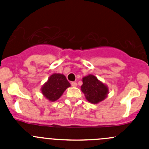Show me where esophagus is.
I'll return each instance as SVG.
<instances>
[{
    "label": "esophagus",
    "instance_id": "34e87169",
    "mask_svg": "<svg viewBox=\"0 0 149 149\" xmlns=\"http://www.w3.org/2000/svg\"><path fill=\"white\" fill-rule=\"evenodd\" d=\"M71 85H72V86H73V87H75V86H77V83H76V82H72V83H71Z\"/></svg>",
    "mask_w": 149,
    "mask_h": 149
}]
</instances>
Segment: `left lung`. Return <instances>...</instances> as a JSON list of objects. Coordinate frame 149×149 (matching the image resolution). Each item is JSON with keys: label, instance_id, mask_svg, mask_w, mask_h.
Segmentation results:
<instances>
[{"label": "left lung", "instance_id": "obj_1", "mask_svg": "<svg viewBox=\"0 0 149 149\" xmlns=\"http://www.w3.org/2000/svg\"><path fill=\"white\" fill-rule=\"evenodd\" d=\"M81 91L86 100L92 104H98L104 100L109 93L108 87L93 74L83 77Z\"/></svg>", "mask_w": 149, "mask_h": 149}]
</instances>
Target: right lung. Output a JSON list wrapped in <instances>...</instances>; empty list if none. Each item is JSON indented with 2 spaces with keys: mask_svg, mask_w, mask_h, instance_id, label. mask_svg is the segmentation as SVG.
Returning <instances> with one entry per match:
<instances>
[{
  "mask_svg": "<svg viewBox=\"0 0 149 149\" xmlns=\"http://www.w3.org/2000/svg\"><path fill=\"white\" fill-rule=\"evenodd\" d=\"M71 85L65 75L62 74H53L48 81L42 86V93L47 99L55 101L61 97L65 89Z\"/></svg>",
  "mask_w": 149,
  "mask_h": 149,
  "instance_id": "right-lung-1",
  "label": "right lung"
}]
</instances>
